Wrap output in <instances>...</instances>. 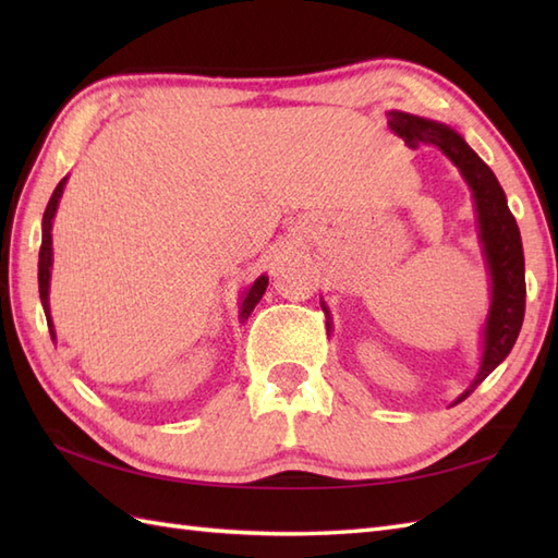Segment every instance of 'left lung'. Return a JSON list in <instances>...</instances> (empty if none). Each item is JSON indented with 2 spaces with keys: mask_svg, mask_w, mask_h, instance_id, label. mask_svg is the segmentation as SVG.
Listing matches in <instances>:
<instances>
[{
  "mask_svg": "<svg viewBox=\"0 0 558 558\" xmlns=\"http://www.w3.org/2000/svg\"><path fill=\"white\" fill-rule=\"evenodd\" d=\"M388 126L390 132L398 134L412 148L434 146L441 150L460 170L462 180L468 182L472 192V201H475L480 230L477 236L492 280V302L487 322H484L482 328L480 372L475 381L453 400V405H458L508 357V352L515 345L525 316L523 242H520L518 222L511 208H508L499 180H496L489 165L465 144V138L456 129L400 110L388 112Z\"/></svg>",
  "mask_w": 558,
  "mask_h": 558,
  "instance_id": "8db88e82",
  "label": "left lung"
}]
</instances>
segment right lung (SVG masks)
Wrapping results in <instances>:
<instances>
[{"label": "right lung", "mask_w": 558, "mask_h": 558, "mask_svg": "<svg viewBox=\"0 0 558 558\" xmlns=\"http://www.w3.org/2000/svg\"><path fill=\"white\" fill-rule=\"evenodd\" d=\"M64 186H66V177L62 182L57 184V189L50 196V204L45 208V216H43V244H40V260H38V288H40V302H43V310L47 316V326H50V336L52 340H57L54 333V324H52V316H50V278H52V220L57 216V206H59V198L64 194ZM268 288V276H258L252 286H248L242 294V302H240V318L246 322L248 314L254 312V306L264 298V292Z\"/></svg>", "instance_id": "1"}]
</instances>
